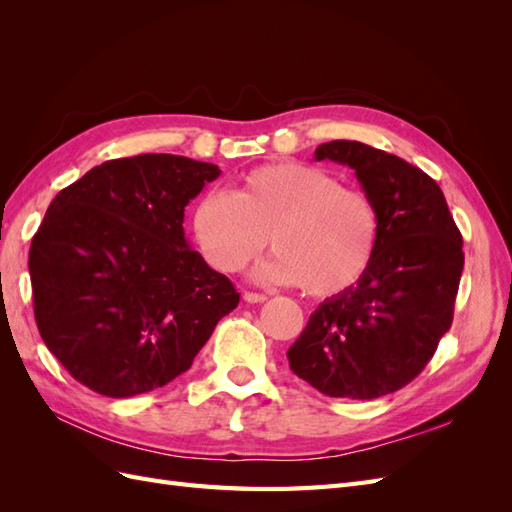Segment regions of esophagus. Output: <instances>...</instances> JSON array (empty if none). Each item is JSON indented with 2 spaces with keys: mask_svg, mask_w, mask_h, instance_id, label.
I'll list each match as a JSON object with an SVG mask.
<instances>
[{
  "mask_svg": "<svg viewBox=\"0 0 512 512\" xmlns=\"http://www.w3.org/2000/svg\"><path fill=\"white\" fill-rule=\"evenodd\" d=\"M243 301H247V303H265L267 301V294H262V292H243Z\"/></svg>",
  "mask_w": 512,
  "mask_h": 512,
  "instance_id": "esophagus-1",
  "label": "esophagus"
}]
</instances>
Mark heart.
<instances>
[{"label": "heart", "mask_w": 512, "mask_h": 512, "mask_svg": "<svg viewBox=\"0 0 512 512\" xmlns=\"http://www.w3.org/2000/svg\"><path fill=\"white\" fill-rule=\"evenodd\" d=\"M200 254L222 273L241 271L267 243L275 254L256 280L301 284L335 297L363 280L378 252L380 218L371 198L324 168L275 162L243 175L237 188L213 190L192 213Z\"/></svg>", "instance_id": "1"}]
</instances>
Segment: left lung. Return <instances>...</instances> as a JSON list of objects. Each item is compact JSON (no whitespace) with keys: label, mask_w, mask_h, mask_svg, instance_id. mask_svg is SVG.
<instances>
[{"label":"left lung","mask_w":512,"mask_h":512,"mask_svg":"<svg viewBox=\"0 0 512 512\" xmlns=\"http://www.w3.org/2000/svg\"><path fill=\"white\" fill-rule=\"evenodd\" d=\"M314 160L350 166L380 218L359 284L324 299L290 346V369L329 397L376 399L421 374L451 329L463 241L440 185L359 141L322 143Z\"/></svg>","instance_id":"1"}]
</instances>
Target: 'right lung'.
Returning <instances> with one entry per match:
<instances>
[{
    "label": "right lung",
    "instance_id": "right-lung-1",
    "mask_svg": "<svg viewBox=\"0 0 512 512\" xmlns=\"http://www.w3.org/2000/svg\"><path fill=\"white\" fill-rule=\"evenodd\" d=\"M220 173L173 153L108 160L46 209L29 247L36 324L87 389H160L237 307L235 286L183 232L185 207Z\"/></svg>",
    "mask_w": 512,
    "mask_h": 512
}]
</instances>
